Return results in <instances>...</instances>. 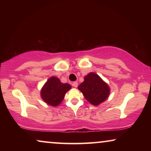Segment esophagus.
<instances>
[{"mask_svg":"<svg viewBox=\"0 0 151 151\" xmlns=\"http://www.w3.org/2000/svg\"><path fill=\"white\" fill-rule=\"evenodd\" d=\"M72 85H73L74 87H77L78 85V83L77 82H73V83L72 84Z\"/></svg>","mask_w":151,"mask_h":151,"instance_id":"obj_1","label":"esophagus"}]
</instances>
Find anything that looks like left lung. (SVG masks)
Wrapping results in <instances>:
<instances>
[{
	"label": "left lung",
	"mask_w": 151,
	"mask_h": 151,
	"mask_svg": "<svg viewBox=\"0 0 151 151\" xmlns=\"http://www.w3.org/2000/svg\"><path fill=\"white\" fill-rule=\"evenodd\" d=\"M78 88L86 100L95 106L106 100L110 92L107 84L94 73H90L85 76L84 81L80 84Z\"/></svg>",
	"instance_id": "1"
}]
</instances>
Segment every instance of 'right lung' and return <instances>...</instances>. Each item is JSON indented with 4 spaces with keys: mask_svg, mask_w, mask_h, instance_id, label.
I'll list each match as a JSON object with an SVG mask.
<instances>
[{
    "mask_svg": "<svg viewBox=\"0 0 151 151\" xmlns=\"http://www.w3.org/2000/svg\"><path fill=\"white\" fill-rule=\"evenodd\" d=\"M71 86L67 83H62L58 78L51 77L47 80L41 90L42 100L51 106L60 104L65 98V95Z\"/></svg>",
    "mask_w": 151,
    "mask_h": 151,
    "instance_id": "1",
    "label": "right lung"
}]
</instances>
